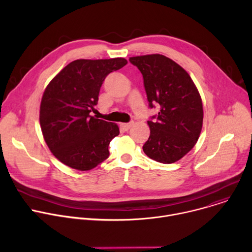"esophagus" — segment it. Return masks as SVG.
I'll return each mask as SVG.
<instances>
[{"mask_svg": "<svg viewBox=\"0 0 252 252\" xmlns=\"http://www.w3.org/2000/svg\"><path fill=\"white\" fill-rule=\"evenodd\" d=\"M131 126H132L131 123H128V124H121L122 128H123L124 130H126V131H127V130L131 127Z\"/></svg>", "mask_w": 252, "mask_h": 252, "instance_id": "1", "label": "esophagus"}]
</instances>
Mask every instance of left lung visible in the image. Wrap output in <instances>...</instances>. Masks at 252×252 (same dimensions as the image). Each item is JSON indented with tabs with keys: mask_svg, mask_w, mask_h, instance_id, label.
I'll use <instances>...</instances> for the list:
<instances>
[{
	"mask_svg": "<svg viewBox=\"0 0 252 252\" xmlns=\"http://www.w3.org/2000/svg\"><path fill=\"white\" fill-rule=\"evenodd\" d=\"M142 75L150 106L160 105L155 121H148L151 135L142 150L152 159L173 163L196 143L202 128L200 94L188 71L159 54L129 58Z\"/></svg>",
	"mask_w": 252,
	"mask_h": 252,
	"instance_id": "8db88e82",
	"label": "left lung"
}]
</instances>
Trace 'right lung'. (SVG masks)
<instances>
[{
  "label": "right lung",
  "instance_id": "add662e5",
  "mask_svg": "<svg viewBox=\"0 0 252 252\" xmlns=\"http://www.w3.org/2000/svg\"><path fill=\"white\" fill-rule=\"evenodd\" d=\"M126 63L124 58L76 60L46 88L40 125L47 146L63 164L86 171L109 158V145L120 134V128L90 113L97 103L105 77Z\"/></svg>",
  "mask_w": 252,
  "mask_h": 252
}]
</instances>
